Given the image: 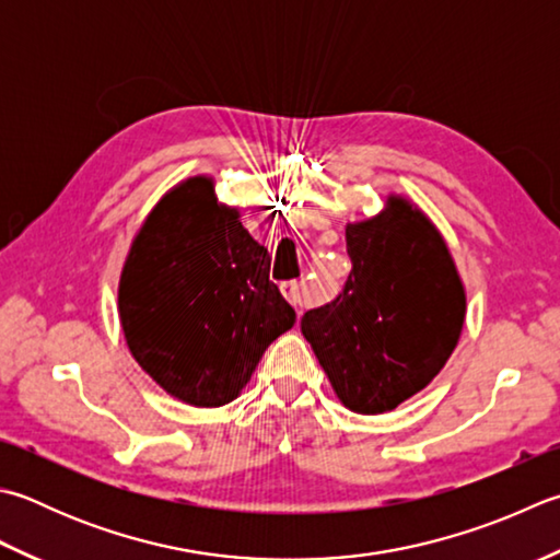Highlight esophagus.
I'll list each match as a JSON object with an SVG mask.
<instances>
[{"mask_svg":"<svg viewBox=\"0 0 560 560\" xmlns=\"http://www.w3.org/2000/svg\"><path fill=\"white\" fill-rule=\"evenodd\" d=\"M281 293L283 299H287L291 305H305V301H308V291H305V283L303 281H287L281 283Z\"/></svg>","mask_w":560,"mask_h":560,"instance_id":"1","label":"esophagus"}]
</instances>
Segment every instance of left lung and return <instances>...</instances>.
I'll use <instances>...</instances> for the list:
<instances>
[{"label":"left lung","mask_w":560,"mask_h":560,"mask_svg":"<svg viewBox=\"0 0 560 560\" xmlns=\"http://www.w3.org/2000/svg\"><path fill=\"white\" fill-rule=\"evenodd\" d=\"M345 235V289L305 313L301 332L345 408L381 415L444 369L462 337L466 291L442 233L402 196Z\"/></svg>","instance_id":"left-lung-1"}]
</instances>
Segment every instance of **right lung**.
<instances>
[{
  "mask_svg": "<svg viewBox=\"0 0 560 560\" xmlns=\"http://www.w3.org/2000/svg\"><path fill=\"white\" fill-rule=\"evenodd\" d=\"M118 315L130 354L194 408L235 400L295 311L269 281V255L218 203L211 177L174 186L128 249Z\"/></svg>",
  "mask_w": 560,
  "mask_h": 560,
  "instance_id": "1",
  "label": "right lung"
}]
</instances>
